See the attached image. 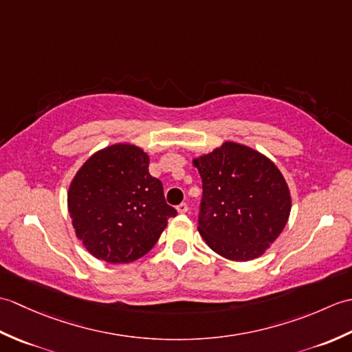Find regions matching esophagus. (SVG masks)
<instances>
[{
    "label": "esophagus",
    "instance_id": "obj_1",
    "mask_svg": "<svg viewBox=\"0 0 352 352\" xmlns=\"http://www.w3.org/2000/svg\"><path fill=\"white\" fill-rule=\"evenodd\" d=\"M188 210H189V207H188V204H186V203H182L180 206L177 207V212L178 213H188Z\"/></svg>",
    "mask_w": 352,
    "mask_h": 352
}]
</instances>
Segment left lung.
Here are the masks:
<instances>
[{
  "label": "left lung",
  "instance_id": "8db88e82",
  "mask_svg": "<svg viewBox=\"0 0 352 352\" xmlns=\"http://www.w3.org/2000/svg\"><path fill=\"white\" fill-rule=\"evenodd\" d=\"M203 180L198 231L219 256L248 261L281 234L292 199L280 169L266 155L236 142H223L193 159Z\"/></svg>",
  "mask_w": 352,
  "mask_h": 352
}]
</instances>
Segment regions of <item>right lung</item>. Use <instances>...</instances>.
Wrapping results in <instances>:
<instances>
[{
	"instance_id": "add662e5",
	"label": "right lung",
	"mask_w": 352,
	"mask_h": 352,
	"mask_svg": "<svg viewBox=\"0 0 352 352\" xmlns=\"http://www.w3.org/2000/svg\"><path fill=\"white\" fill-rule=\"evenodd\" d=\"M148 166L144 149L115 144L89 157L71 182L74 230L98 260L118 265L145 256L177 214Z\"/></svg>"
}]
</instances>
